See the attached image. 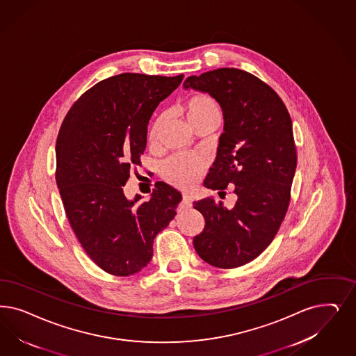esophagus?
<instances>
[{"label": "esophagus", "instance_id": "34e87169", "mask_svg": "<svg viewBox=\"0 0 356 356\" xmlns=\"http://www.w3.org/2000/svg\"><path fill=\"white\" fill-rule=\"evenodd\" d=\"M191 204H193L191 196L188 195V194H184V199H182V202H181V204H179V208H181V209H186V208H190Z\"/></svg>", "mask_w": 356, "mask_h": 356}]
</instances>
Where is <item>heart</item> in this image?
<instances>
[{
    "label": "heart",
    "mask_w": 356,
    "mask_h": 356,
    "mask_svg": "<svg viewBox=\"0 0 356 356\" xmlns=\"http://www.w3.org/2000/svg\"><path fill=\"white\" fill-rule=\"evenodd\" d=\"M184 116L193 129L204 124H220L221 110L218 102L208 94L199 92L187 99L184 106ZM166 116L161 115L148 131V141L154 143L165 124ZM206 169V161L196 156L177 154L162 166V174L168 182L178 187H188L195 182Z\"/></svg>",
    "instance_id": "obj_1"
}]
</instances>
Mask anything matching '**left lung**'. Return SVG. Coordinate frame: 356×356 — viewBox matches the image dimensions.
Returning a JSON list of instances; mask_svg holds the SVG:
<instances>
[{"label":"left lung","mask_w":356,"mask_h":356,"mask_svg":"<svg viewBox=\"0 0 356 356\" xmlns=\"http://www.w3.org/2000/svg\"><path fill=\"white\" fill-rule=\"evenodd\" d=\"M184 88L208 92L222 110L224 132L204 186L236 204L207 197L194 202L206 220L194 237L199 257L218 268L255 259L271 243L287 213L298 154L287 107L267 83L236 68L186 79Z\"/></svg>","instance_id":"left-lung-1"}]
</instances>
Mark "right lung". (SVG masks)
<instances>
[{
  "instance_id": "1",
  "label": "right lung",
  "mask_w": 356,
  "mask_h": 356,
  "mask_svg": "<svg viewBox=\"0 0 356 356\" xmlns=\"http://www.w3.org/2000/svg\"><path fill=\"white\" fill-rule=\"evenodd\" d=\"M184 80L122 73L83 92L65 116L56 141V184L69 224L92 262L116 276L149 264L153 241L182 195L159 182L148 202L127 199L132 165L141 163L153 111Z\"/></svg>"
}]
</instances>
